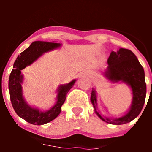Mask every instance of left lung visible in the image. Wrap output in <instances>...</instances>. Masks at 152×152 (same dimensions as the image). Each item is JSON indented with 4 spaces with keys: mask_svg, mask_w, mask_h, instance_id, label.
I'll return each instance as SVG.
<instances>
[{
    "mask_svg": "<svg viewBox=\"0 0 152 152\" xmlns=\"http://www.w3.org/2000/svg\"><path fill=\"white\" fill-rule=\"evenodd\" d=\"M107 63L108 66L104 73L106 77L113 82L126 83L132 91L133 96L130 110L126 115L117 119L101 116L96 110L97 103L94 89L91 92V103L96 115L103 121L113 125L126 124L139 116L144 106L146 96L144 69L133 52L126 49H119L116 52H111Z\"/></svg>",
    "mask_w": 152,
    "mask_h": 152,
    "instance_id": "8db88e82",
    "label": "left lung"
}]
</instances>
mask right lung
<instances>
[{
    "label": "right lung",
    "instance_id": "1",
    "mask_svg": "<svg viewBox=\"0 0 152 152\" xmlns=\"http://www.w3.org/2000/svg\"><path fill=\"white\" fill-rule=\"evenodd\" d=\"M61 46L60 43L54 42L35 41L26 50L18 56L13 64V70L9 77V91L10 97L16 113L26 122L33 125H43L56 119L61 113V107L66 99V94L73 87L76 80H73L68 84L61 85L58 89L57 101L49 110L40 111L39 109L33 108L25 101L22 92L23 75L21 70L30 65L37 60L44 52L53 50Z\"/></svg>",
    "mask_w": 152,
    "mask_h": 152
}]
</instances>
